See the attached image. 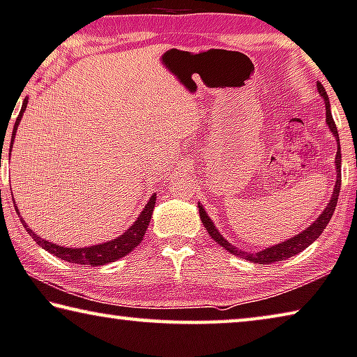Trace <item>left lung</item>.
Returning a JSON list of instances; mask_svg holds the SVG:
<instances>
[{
    "label": "left lung",
    "mask_w": 357,
    "mask_h": 357,
    "mask_svg": "<svg viewBox=\"0 0 357 357\" xmlns=\"http://www.w3.org/2000/svg\"><path fill=\"white\" fill-rule=\"evenodd\" d=\"M317 89L321 96L326 100V121L328 128H331V131L333 132V136L338 139V131H337V125H335L333 121V116H332V112H331V102H328V96L326 88L322 86L321 83H317ZM335 165H337V169H338V174H337V183H335V189H333V194H332V199L328 202V205L326 206V210L321 213V216L317 218V220L312 222V225L307 227L306 231H303L301 234H298V236L289 238V241L278 243V245L274 247H269L266 250H261V252L258 253H250V252H242V250L236 248L234 245H231L229 242L226 241V238H222V236L218 229L213 225L211 220L206 215V211L204 210V206L199 205V213H200V220L204 222V226L206 227V232H208V236L213 238V241L220 243L222 248H226L227 252L236 255L238 258H245L248 261L252 263H258V264H271V263H275V261H284V259L294 257V255L303 252V250L307 248L311 245L312 242L319 238L321 236L322 231L326 229V226L328 225V221H331V218L335 211V206H337V202H338V195H340V188H342V173H340V168H342V151H340V142H338V152H337V157H335Z\"/></svg>",
    "instance_id": "8db88e82"
}]
</instances>
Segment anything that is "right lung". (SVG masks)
<instances>
[{"label":"right lung","instance_id":"right-lung-1","mask_svg":"<svg viewBox=\"0 0 357 357\" xmlns=\"http://www.w3.org/2000/svg\"><path fill=\"white\" fill-rule=\"evenodd\" d=\"M26 102H29V100L25 99L24 104H22V109H20V114L17 116V120H15L14 131H13V141H14L15 131H17L19 121H20V119H22V114L25 112ZM9 155H10V153H9ZM155 199H157V197H155V194H153L151 197V200L147 202L146 208L142 210L139 218H137V220L135 221V225H132L125 234H121L120 237L114 238V241L105 242V243H99V245H93V247L66 248V247L56 245V243L43 241V238L36 236V234L31 231L29 226H26V222L24 220H22V225L26 229V232L30 234L31 238H33V241L38 243V245L45 248L46 252L56 255L57 258L66 259V261H68V263H77V264H83V266L84 264L102 266V264H109L112 261H115V259H119V258H123L125 255L132 252V250L139 245L142 237H144V234L147 231L149 221H151V218H152L153 206H155ZM15 210H17V208H15Z\"/></svg>","mask_w":357,"mask_h":357}]
</instances>
